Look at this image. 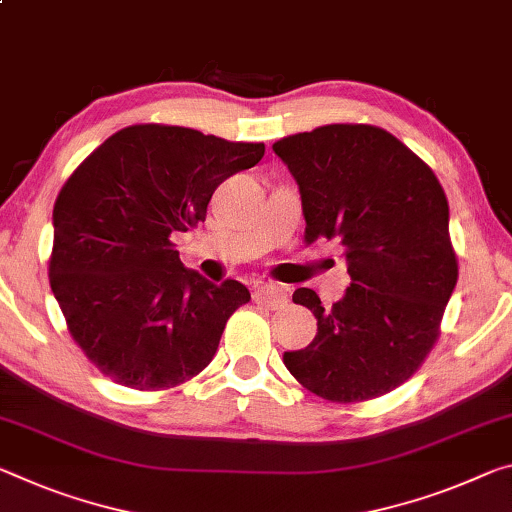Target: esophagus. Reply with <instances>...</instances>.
Here are the masks:
<instances>
[{"label":"esophagus","instance_id":"esophagus-1","mask_svg":"<svg viewBox=\"0 0 512 512\" xmlns=\"http://www.w3.org/2000/svg\"><path fill=\"white\" fill-rule=\"evenodd\" d=\"M253 298L257 305L269 307V310H278V307L287 303V291L280 285H273V282H262V285L255 287Z\"/></svg>","mask_w":512,"mask_h":512}]
</instances>
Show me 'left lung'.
<instances>
[{"label": "left lung", "instance_id": "8db88e82", "mask_svg": "<svg viewBox=\"0 0 512 512\" xmlns=\"http://www.w3.org/2000/svg\"><path fill=\"white\" fill-rule=\"evenodd\" d=\"M303 202L305 239H339L351 287L332 307L300 287L316 337L282 362L300 385L335 403L376 399L431 353L458 262L449 202L431 168L385 129L326 125L273 143Z\"/></svg>", "mask_w": 512, "mask_h": 512}]
</instances>
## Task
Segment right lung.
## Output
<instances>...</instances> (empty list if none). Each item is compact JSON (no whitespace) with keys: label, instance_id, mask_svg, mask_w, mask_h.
<instances>
[{"label":"right lung","instance_id":"obj_1","mask_svg":"<svg viewBox=\"0 0 512 512\" xmlns=\"http://www.w3.org/2000/svg\"><path fill=\"white\" fill-rule=\"evenodd\" d=\"M264 157L198 129L132 125L84 159L56 198L50 285L104 376L168 389L198 376L250 291L186 269L173 234L205 221L216 186Z\"/></svg>","mask_w":512,"mask_h":512}]
</instances>
